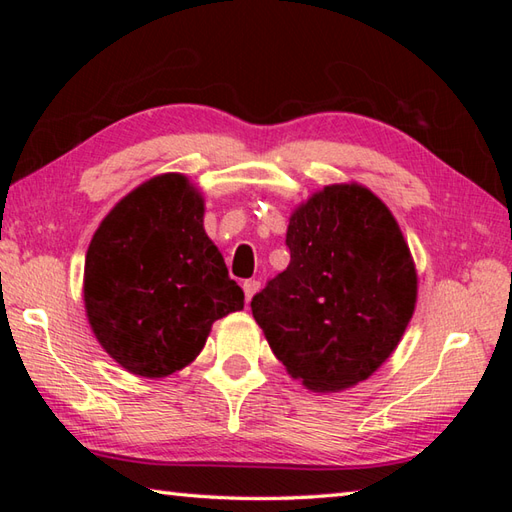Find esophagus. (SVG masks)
<instances>
[{
	"mask_svg": "<svg viewBox=\"0 0 512 512\" xmlns=\"http://www.w3.org/2000/svg\"><path fill=\"white\" fill-rule=\"evenodd\" d=\"M242 288H244V295H246V301H250L253 299V295L255 292L259 290V281L257 279H246L244 284H242Z\"/></svg>",
	"mask_w": 512,
	"mask_h": 512,
	"instance_id": "34e87169",
	"label": "esophagus"
}]
</instances>
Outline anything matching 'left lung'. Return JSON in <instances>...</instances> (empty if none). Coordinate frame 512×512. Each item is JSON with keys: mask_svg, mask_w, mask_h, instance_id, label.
Masks as SVG:
<instances>
[{"mask_svg": "<svg viewBox=\"0 0 512 512\" xmlns=\"http://www.w3.org/2000/svg\"><path fill=\"white\" fill-rule=\"evenodd\" d=\"M290 264L250 310L292 378L314 391L352 387L396 350L416 306L400 228L372 191L332 184L292 213Z\"/></svg>", "mask_w": 512, "mask_h": 512, "instance_id": "left-lung-1", "label": "left lung"}]
</instances>
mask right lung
<instances>
[{
    "mask_svg": "<svg viewBox=\"0 0 512 512\" xmlns=\"http://www.w3.org/2000/svg\"><path fill=\"white\" fill-rule=\"evenodd\" d=\"M202 217L189 180L165 173L118 202L92 237L85 308L96 339L127 372L173 374L200 354L213 321L244 308Z\"/></svg>",
    "mask_w": 512,
    "mask_h": 512,
    "instance_id": "right-lung-1",
    "label": "right lung"
}]
</instances>
